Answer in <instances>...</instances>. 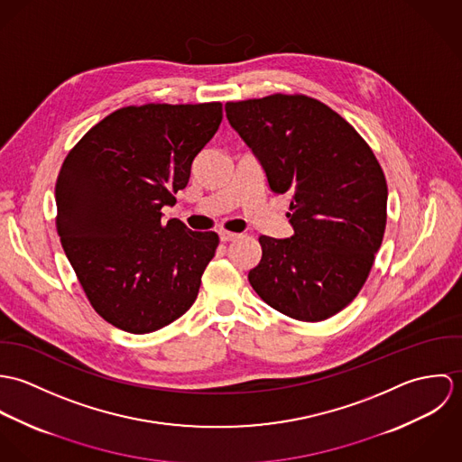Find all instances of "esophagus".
I'll return each instance as SVG.
<instances>
[{"mask_svg":"<svg viewBox=\"0 0 462 462\" xmlns=\"http://www.w3.org/2000/svg\"><path fill=\"white\" fill-rule=\"evenodd\" d=\"M218 238H220V242H231V240H235V238H238V235L236 233H229V231H220L218 233Z\"/></svg>","mask_w":462,"mask_h":462,"instance_id":"1","label":"esophagus"}]
</instances>
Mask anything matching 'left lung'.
<instances>
[{
  "instance_id": "1",
  "label": "left lung",
  "mask_w": 462,
  "mask_h": 462,
  "mask_svg": "<svg viewBox=\"0 0 462 462\" xmlns=\"http://www.w3.org/2000/svg\"><path fill=\"white\" fill-rule=\"evenodd\" d=\"M268 187L290 196L293 236H260L249 282L300 322H322L361 291L386 229L388 185L363 136L319 99L273 94L226 103Z\"/></svg>"
}]
</instances>
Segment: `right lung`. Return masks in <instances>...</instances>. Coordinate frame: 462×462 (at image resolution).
<instances>
[{
	"instance_id": "1",
	"label": "right lung",
	"mask_w": 462,
	"mask_h": 462,
	"mask_svg": "<svg viewBox=\"0 0 462 462\" xmlns=\"http://www.w3.org/2000/svg\"><path fill=\"white\" fill-rule=\"evenodd\" d=\"M222 121V103L116 110L69 151L59 172L57 231L99 317L117 329H162L196 302L218 235L162 222Z\"/></svg>"
}]
</instances>
